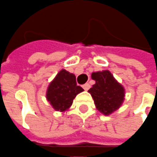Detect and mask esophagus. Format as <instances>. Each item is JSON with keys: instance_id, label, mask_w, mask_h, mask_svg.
I'll return each mask as SVG.
<instances>
[{"instance_id": "1", "label": "esophagus", "mask_w": 157, "mask_h": 157, "mask_svg": "<svg viewBox=\"0 0 157 157\" xmlns=\"http://www.w3.org/2000/svg\"><path fill=\"white\" fill-rule=\"evenodd\" d=\"M90 84L89 83H85L84 85H82V87H83V89H84L85 91H87V90H89V88H90Z\"/></svg>"}]
</instances>
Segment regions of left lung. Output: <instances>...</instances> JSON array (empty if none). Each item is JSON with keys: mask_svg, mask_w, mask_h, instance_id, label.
I'll use <instances>...</instances> for the list:
<instances>
[{"mask_svg": "<svg viewBox=\"0 0 157 157\" xmlns=\"http://www.w3.org/2000/svg\"><path fill=\"white\" fill-rule=\"evenodd\" d=\"M91 78L96 83L88 92L94 100L96 108L103 115L109 116L123 104L125 88L108 70L93 72Z\"/></svg>", "mask_w": 157, "mask_h": 157, "instance_id": "1", "label": "left lung"}]
</instances>
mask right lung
Listing matches in <instances>:
<instances>
[{
  "label": "right lung",
  "mask_w": 157,
  "mask_h": 157,
  "mask_svg": "<svg viewBox=\"0 0 157 157\" xmlns=\"http://www.w3.org/2000/svg\"><path fill=\"white\" fill-rule=\"evenodd\" d=\"M83 91L81 86H77L75 75L62 69L48 86L46 99L53 109L64 113L71 107L78 94Z\"/></svg>",
  "instance_id": "add662e5"
}]
</instances>
